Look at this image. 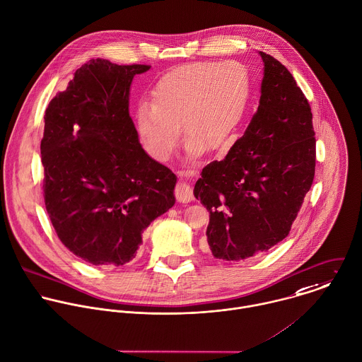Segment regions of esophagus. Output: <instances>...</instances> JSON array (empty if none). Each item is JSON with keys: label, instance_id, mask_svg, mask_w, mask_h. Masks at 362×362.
<instances>
[{"label": "esophagus", "instance_id": "esophagus-1", "mask_svg": "<svg viewBox=\"0 0 362 362\" xmlns=\"http://www.w3.org/2000/svg\"><path fill=\"white\" fill-rule=\"evenodd\" d=\"M175 194H176V199L177 202L180 203H189L193 200V192H192V187L185 180H179L177 185H176V189H175Z\"/></svg>", "mask_w": 362, "mask_h": 362}]
</instances>
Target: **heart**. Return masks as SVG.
<instances>
[{
  "instance_id": "b5f03b06",
  "label": "heart",
  "mask_w": 362,
  "mask_h": 362,
  "mask_svg": "<svg viewBox=\"0 0 362 362\" xmlns=\"http://www.w3.org/2000/svg\"><path fill=\"white\" fill-rule=\"evenodd\" d=\"M250 95V76L238 62H199L166 73L153 90V105L136 115L138 134L156 159L165 160L180 139L187 152L221 146L243 117Z\"/></svg>"
}]
</instances>
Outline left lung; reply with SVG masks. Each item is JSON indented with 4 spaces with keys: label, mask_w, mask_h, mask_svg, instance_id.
<instances>
[{
    "label": "left lung",
    "mask_w": 362,
    "mask_h": 362,
    "mask_svg": "<svg viewBox=\"0 0 362 362\" xmlns=\"http://www.w3.org/2000/svg\"><path fill=\"white\" fill-rule=\"evenodd\" d=\"M264 78L258 111L223 160L196 182L194 197L210 213L214 258L243 261L288 237L316 169L313 114L291 71L259 52Z\"/></svg>",
    "instance_id": "1"
}]
</instances>
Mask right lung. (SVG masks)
I'll return each mask as SVG.
<instances>
[{
    "label": "right lung",
    "mask_w": 362,
    "mask_h": 362,
    "mask_svg": "<svg viewBox=\"0 0 362 362\" xmlns=\"http://www.w3.org/2000/svg\"><path fill=\"white\" fill-rule=\"evenodd\" d=\"M148 64L91 59L45 111L46 211L62 244L95 267L129 262L144 230L175 204V173L141 146L129 87Z\"/></svg>",
    "instance_id": "obj_1"
}]
</instances>
